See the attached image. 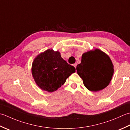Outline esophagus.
<instances>
[{"label":"esophagus","instance_id":"1","mask_svg":"<svg viewBox=\"0 0 130 130\" xmlns=\"http://www.w3.org/2000/svg\"><path fill=\"white\" fill-rule=\"evenodd\" d=\"M74 67H75V68H76V67H77V63H75V64H73V65Z\"/></svg>","mask_w":130,"mask_h":130}]
</instances>
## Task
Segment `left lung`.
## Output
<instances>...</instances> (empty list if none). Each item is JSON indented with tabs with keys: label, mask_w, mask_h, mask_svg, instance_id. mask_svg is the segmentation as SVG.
Masks as SVG:
<instances>
[{
	"label": "left lung",
	"mask_w": 130,
	"mask_h": 130,
	"mask_svg": "<svg viewBox=\"0 0 130 130\" xmlns=\"http://www.w3.org/2000/svg\"><path fill=\"white\" fill-rule=\"evenodd\" d=\"M76 70L85 86L95 92L102 90L109 84L114 73L109 57L98 49L84 53Z\"/></svg>",
	"instance_id": "8db88e82"
}]
</instances>
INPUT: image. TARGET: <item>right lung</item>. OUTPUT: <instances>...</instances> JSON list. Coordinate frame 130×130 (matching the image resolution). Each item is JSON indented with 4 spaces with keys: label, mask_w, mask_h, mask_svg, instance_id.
<instances>
[{
    "label": "right lung",
    "mask_w": 130,
    "mask_h": 130,
    "mask_svg": "<svg viewBox=\"0 0 130 130\" xmlns=\"http://www.w3.org/2000/svg\"><path fill=\"white\" fill-rule=\"evenodd\" d=\"M31 71L40 88L51 92L61 87L76 69L63 59L59 52L47 49L35 58Z\"/></svg>",
    "instance_id": "1"
}]
</instances>
